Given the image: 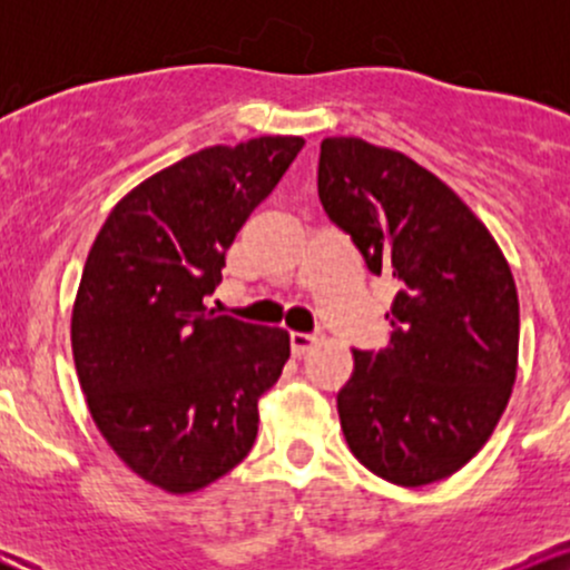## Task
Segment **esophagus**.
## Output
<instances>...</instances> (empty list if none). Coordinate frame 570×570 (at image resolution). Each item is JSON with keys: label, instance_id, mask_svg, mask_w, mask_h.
<instances>
[{"label": "esophagus", "instance_id": "34e87169", "mask_svg": "<svg viewBox=\"0 0 570 570\" xmlns=\"http://www.w3.org/2000/svg\"><path fill=\"white\" fill-rule=\"evenodd\" d=\"M318 340H322V337H318V335H311V332H292V335H289L292 353H294V356H297V358H299V356H305V353L311 351L313 345L318 343Z\"/></svg>", "mask_w": 570, "mask_h": 570}]
</instances>
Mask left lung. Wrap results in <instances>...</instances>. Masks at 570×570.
Here are the masks:
<instances>
[{"mask_svg":"<svg viewBox=\"0 0 570 570\" xmlns=\"http://www.w3.org/2000/svg\"><path fill=\"white\" fill-rule=\"evenodd\" d=\"M318 200L396 286L389 348H353L337 412L351 453L404 488L466 466L493 434L517 375L520 303L499 244L472 208L407 155L332 136Z\"/></svg>","mask_w":570,"mask_h":570,"instance_id":"left-lung-1","label":"left lung"}]
</instances>
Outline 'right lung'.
Listing matches in <instances>:
<instances>
[{"instance_id": "right-lung-1", "label": "right lung", "mask_w": 570, "mask_h": 570, "mask_svg": "<svg viewBox=\"0 0 570 570\" xmlns=\"http://www.w3.org/2000/svg\"><path fill=\"white\" fill-rule=\"evenodd\" d=\"M299 136L208 147L112 208L85 263L71 351L109 448L168 493L212 485L248 455L259 396L289 335L206 307L225 252L303 149Z\"/></svg>"}]
</instances>
